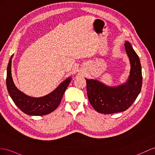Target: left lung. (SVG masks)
<instances>
[{"label": "left lung", "instance_id": "1", "mask_svg": "<svg viewBox=\"0 0 155 155\" xmlns=\"http://www.w3.org/2000/svg\"><path fill=\"white\" fill-rule=\"evenodd\" d=\"M124 47L130 59V72L128 81L115 87L107 86L94 79H86L87 95L94 109L102 114H113L128 109L140 94L142 86L140 59L130 43Z\"/></svg>", "mask_w": 155, "mask_h": 155}]
</instances>
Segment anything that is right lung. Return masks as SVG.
I'll list each match as a JSON object with an SVG mask.
<instances>
[{
	"label": "right lung",
	"instance_id": "add662e5",
	"mask_svg": "<svg viewBox=\"0 0 155 155\" xmlns=\"http://www.w3.org/2000/svg\"><path fill=\"white\" fill-rule=\"evenodd\" d=\"M12 55L7 67L6 86L11 98L18 107L28 115L42 116L49 114L57 109L61 101L63 94L71 82L68 77L62 82L52 92L41 97H33L21 92L15 86L11 73Z\"/></svg>",
	"mask_w": 155,
	"mask_h": 155
}]
</instances>
